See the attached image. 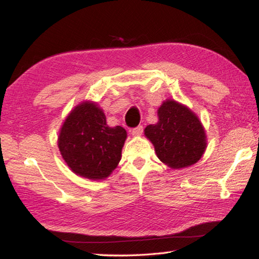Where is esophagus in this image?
Instances as JSON below:
<instances>
[{"label":"esophagus","mask_w":259,"mask_h":259,"mask_svg":"<svg viewBox=\"0 0 259 259\" xmlns=\"http://www.w3.org/2000/svg\"><path fill=\"white\" fill-rule=\"evenodd\" d=\"M142 131H144V126L138 125L131 130V134H133V136H140L142 134Z\"/></svg>","instance_id":"34e87169"}]
</instances>
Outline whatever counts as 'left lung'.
<instances>
[{
  "mask_svg": "<svg viewBox=\"0 0 259 259\" xmlns=\"http://www.w3.org/2000/svg\"><path fill=\"white\" fill-rule=\"evenodd\" d=\"M158 117L156 124L145 129L158 158L174 169L199 160L206 149V135L197 115L183 104L168 100L159 108Z\"/></svg>",
  "mask_w": 259,
  "mask_h": 259,
  "instance_id": "obj_1",
  "label": "left lung"
}]
</instances>
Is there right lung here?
<instances>
[{"mask_svg":"<svg viewBox=\"0 0 259 259\" xmlns=\"http://www.w3.org/2000/svg\"><path fill=\"white\" fill-rule=\"evenodd\" d=\"M126 138L122 126L107 124L102 110L83 102L68 115L60 131L59 149L73 172L89 179H104L121 159Z\"/></svg>","mask_w":259,"mask_h":259,"instance_id":"add662e5","label":"right lung"}]
</instances>
